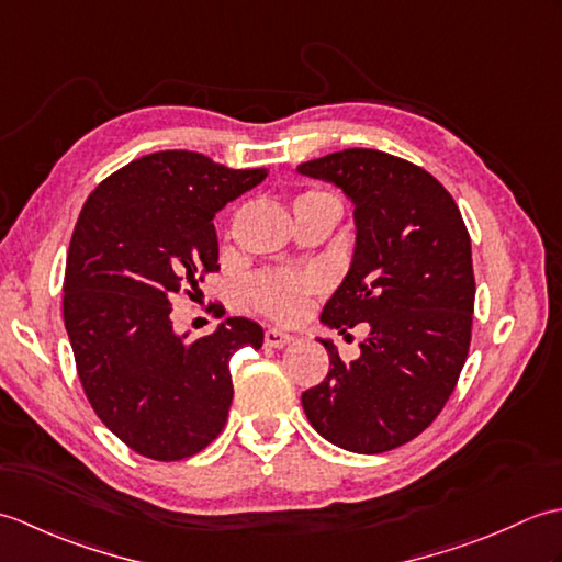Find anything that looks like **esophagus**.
Returning a JSON list of instances; mask_svg holds the SVG:
<instances>
[{"label": "esophagus", "mask_w": 562, "mask_h": 562, "mask_svg": "<svg viewBox=\"0 0 562 562\" xmlns=\"http://www.w3.org/2000/svg\"><path fill=\"white\" fill-rule=\"evenodd\" d=\"M292 342V336L288 330H282V328H268L266 330V345L268 348H274V350H280V348H284V345H290Z\"/></svg>", "instance_id": "obj_1"}]
</instances>
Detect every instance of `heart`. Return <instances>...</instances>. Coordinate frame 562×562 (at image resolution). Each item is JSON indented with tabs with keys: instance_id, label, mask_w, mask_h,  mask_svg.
I'll use <instances>...</instances> for the list:
<instances>
[{
	"instance_id": "heart-1",
	"label": "heart",
	"mask_w": 562,
	"mask_h": 562,
	"mask_svg": "<svg viewBox=\"0 0 562 562\" xmlns=\"http://www.w3.org/2000/svg\"><path fill=\"white\" fill-rule=\"evenodd\" d=\"M321 288L324 278L318 272H268L248 284V294L260 312L274 318H294L302 312L306 296Z\"/></svg>"
}]
</instances>
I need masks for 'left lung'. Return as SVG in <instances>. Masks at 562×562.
Returning <instances> with one entry per match:
<instances>
[{"mask_svg": "<svg viewBox=\"0 0 562 562\" xmlns=\"http://www.w3.org/2000/svg\"><path fill=\"white\" fill-rule=\"evenodd\" d=\"M338 186L355 205L350 270L321 321L345 333L367 324L360 357L302 393L308 423L355 453L396 449L432 425L469 355L473 324L471 236L432 173L379 149H342L296 166Z\"/></svg>", "mask_w": 562, "mask_h": 562, "instance_id": "1", "label": "left lung"}]
</instances>
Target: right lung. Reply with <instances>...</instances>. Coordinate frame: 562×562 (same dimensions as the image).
Instances as JSON below:
<instances>
[{"mask_svg": "<svg viewBox=\"0 0 562 562\" xmlns=\"http://www.w3.org/2000/svg\"><path fill=\"white\" fill-rule=\"evenodd\" d=\"M266 176L171 149L130 161L83 202L67 254L65 328L93 413L142 457L188 459L217 439L234 398L232 355L262 345V328L241 316L186 340L171 300L220 270L214 214Z\"/></svg>", "mask_w": 562, "mask_h": 562, "instance_id": "1", "label": "right lung"}]
</instances>
